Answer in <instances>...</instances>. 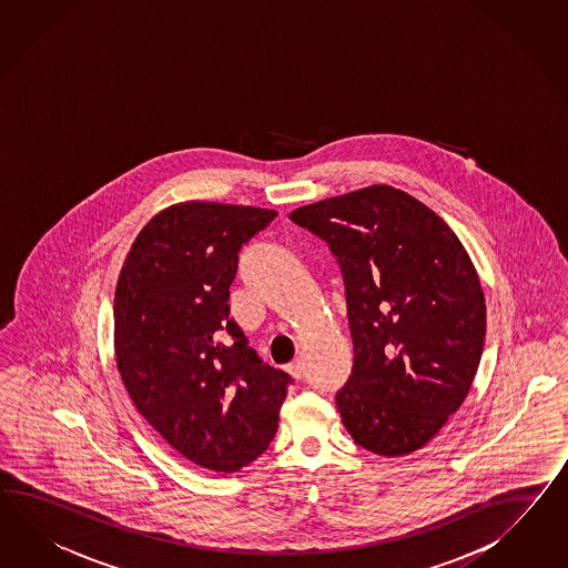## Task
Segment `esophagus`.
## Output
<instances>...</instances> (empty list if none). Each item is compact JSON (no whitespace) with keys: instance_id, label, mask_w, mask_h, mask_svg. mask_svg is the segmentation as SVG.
<instances>
[{"instance_id":"esophagus-1","label":"esophagus","mask_w":568,"mask_h":568,"mask_svg":"<svg viewBox=\"0 0 568 568\" xmlns=\"http://www.w3.org/2000/svg\"><path fill=\"white\" fill-rule=\"evenodd\" d=\"M287 372H290L291 377H295V379H302L304 377V361L295 359L293 363L287 365Z\"/></svg>"}]
</instances>
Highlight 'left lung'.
<instances>
[{"label": "left lung", "instance_id": "obj_1", "mask_svg": "<svg viewBox=\"0 0 568 568\" xmlns=\"http://www.w3.org/2000/svg\"><path fill=\"white\" fill-rule=\"evenodd\" d=\"M322 237L345 278L353 374L336 394L343 425L377 456L413 454L470 392L486 334L470 254L413 194L372 184L291 211Z\"/></svg>", "mask_w": 568, "mask_h": 568}]
</instances>
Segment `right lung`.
Masks as SVG:
<instances>
[{"mask_svg":"<svg viewBox=\"0 0 568 568\" xmlns=\"http://www.w3.org/2000/svg\"><path fill=\"white\" fill-rule=\"evenodd\" d=\"M277 211L184 201L143 225L114 291V355L129 398L181 456L237 471L278 427L291 377L263 365L230 316L237 252Z\"/></svg>","mask_w":568,"mask_h":568,"instance_id":"right-lung-1","label":"right lung"}]
</instances>
